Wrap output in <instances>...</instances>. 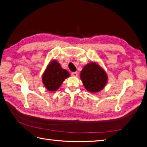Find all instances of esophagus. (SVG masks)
I'll list each match as a JSON object with an SVG mask.
<instances>
[{
    "label": "esophagus",
    "instance_id": "34e87169",
    "mask_svg": "<svg viewBox=\"0 0 147 147\" xmlns=\"http://www.w3.org/2000/svg\"><path fill=\"white\" fill-rule=\"evenodd\" d=\"M71 75H72L73 76H74V77H77L78 76V72H73V73H71Z\"/></svg>",
    "mask_w": 147,
    "mask_h": 147
}]
</instances>
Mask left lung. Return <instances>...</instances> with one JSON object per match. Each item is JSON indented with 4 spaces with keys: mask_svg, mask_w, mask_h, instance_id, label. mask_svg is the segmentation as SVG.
<instances>
[{
    "mask_svg": "<svg viewBox=\"0 0 147 147\" xmlns=\"http://www.w3.org/2000/svg\"><path fill=\"white\" fill-rule=\"evenodd\" d=\"M80 78L87 91L91 93L101 91L108 83V75L97 62L91 61L80 71Z\"/></svg>",
    "mask_w": 147,
    "mask_h": 147,
    "instance_id": "8db88e82",
    "label": "left lung"
}]
</instances>
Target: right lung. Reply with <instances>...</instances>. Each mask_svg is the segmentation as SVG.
<instances>
[{
  "label": "right lung",
  "instance_id": "1",
  "mask_svg": "<svg viewBox=\"0 0 147 147\" xmlns=\"http://www.w3.org/2000/svg\"><path fill=\"white\" fill-rule=\"evenodd\" d=\"M69 76L70 74L66 69L61 67L60 63L56 59H52L42 75V83L48 91H56L63 81Z\"/></svg>",
  "mask_w": 147,
  "mask_h": 147
}]
</instances>
